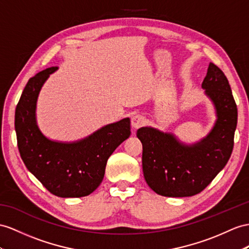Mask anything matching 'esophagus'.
<instances>
[{
  "instance_id": "esophagus-1",
  "label": "esophagus",
  "mask_w": 249,
  "mask_h": 249,
  "mask_svg": "<svg viewBox=\"0 0 249 249\" xmlns=\"http://www.w3.org/2000/svg\"><path fill=\"white\" fill-rule=\"evenodd\" d=\"M145 124V118L142 114H136L131 118V126L132 128L138 129L140 127H142Z\"/></svg>"
}]
</instances>
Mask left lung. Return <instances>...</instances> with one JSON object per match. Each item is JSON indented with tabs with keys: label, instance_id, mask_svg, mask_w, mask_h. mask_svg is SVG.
I'll return each instance as SVG.
<instances>
[{
	"label": "left lung",
	"instance_id": "1",
	"mask_svg": "<svg viewBox=\"0 0 249 249\" xmlns=\"http://www.w3.org/2000/svg\"><path fill=\"white\" fill-rule=\"evenodd\" d=\"M216 112L213 128L200 142L184 144L173 133L152 127L138 129L142 142V166L146 183L164 196H191L206 188L224 168L233 148L238 109L224 72L209 63L202 83Z\"/></svg>",
	"mask_w": 249,
	"mask_h": 249
}]
</instances>
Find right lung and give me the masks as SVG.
Instances as JSON below:
<instances>
[{"mask_svg": "<svg viewBox=\"0 0 249 249\" xmlns=\"http://www.w3.org/2000/svg\"><path fill=\"white\" fill-rule=\"evenodd\" d=\"M50 67L29 79L16 108L18 147L25 166L53 195L81 197L90 195L104 178L108 158L130 136V120L108 124L72 143L55 142L43 135L36 120L37 95Z\"/></svg>", "mask_w": 249, "mask_h": 249, "instance_id": "add662e5", "label": "right lung"}]
</instances>
